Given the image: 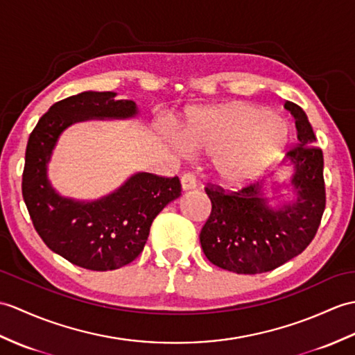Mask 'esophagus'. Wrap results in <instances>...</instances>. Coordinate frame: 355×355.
<instances>
[{"label": "esophagus", "mask_w": 355, "mask_h": 355, "mask_svg": "<svg viewBox=\"0 0 355 355\" xmlns=\"http://www.w3.org/2000/svg\"><path fill=\"white\" fill-rule=\"evenodd\" d=\"M181 187H183V191H189V189L196 187V178L192 172H184V174L181 175Z\"/></svg>", "instance_id": "obj_1"}]
</instances>
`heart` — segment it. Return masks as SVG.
<instances>
[{
  "mask_svg": "<svg viewBox=\"0 0 355 355\" xmlns=\"http://www.w3.org/2000/svg\"><path fill=\"white\" fill-rule=\"evenodd\" d=\"M178 153L191 150L213 154V169L227 183H246L261 177L282 155L287 128L261 107L233 103L193 110L172 135Z\"/></svg>",
  "mask_w": 355,
  "mask_h": 355,
  "instance_id": "1",
  "label": "heart"
}]
</instances>
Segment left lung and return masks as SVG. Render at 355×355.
I'll list each match as a JSON object with an SVG mask.
<instances>
[{
	"label": "left lung",
	"instance_id": "1",
	"mask_svg": "<svg viewBox=\"0 0 355 355\" xmlns=\"http://www.w3.org/2000/svg\"><path fill=\"white\" fill-rule=\"evenodd\" d=\"M284 107L298 130V144L287 151L296 201L274 210L259 184L236 192L210 183L204 187L211 211L200 234L202 251L213 265L236 274H263L300 255L315 239L324 215L322 150L313 145L316 137L306 112L292 101Z\"/></svg>",
	"mask_w": 355,
	"mask_h": 355
}]
</instances>
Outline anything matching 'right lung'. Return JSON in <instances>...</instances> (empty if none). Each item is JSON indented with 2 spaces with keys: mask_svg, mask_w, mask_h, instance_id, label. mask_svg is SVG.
I'll use <instances>...</instances> for the list:
<instances>
[{
  "mask_svg": "<svg viewBox=\"0 0 355 355\" xmlns=\"http://www.w3.org/2000/svg\"><path fill=\"white\" fill-rule=\"evenodd\" d=\"M113 92H81L53 104L31 131L22 172V198L44 243L72 265L90 270L119 269L142 252L155 216L181 193L178 177L140 172L116 192L78 202L54 192L46 163L62 131L92 118H131L130 100Z\"/></svg>",
  "mask_w": 355,
  "mask_h": 355,
  "instance_id": "add662e5",
  "label": "right lung"
}]
</instances>
